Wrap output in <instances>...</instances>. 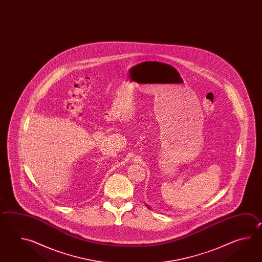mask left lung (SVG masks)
I'll return each instance as SVG.
<instances>
[{
    "mask_svg": "<svg viewBox=\"0 0 262 262\" xmlns=\"http://www.w3.org/2000/svg\"><path fill=\"white\" fill-rule=\"evenodd\" d=\"M146 207H147V208H148V209H149V210H150V207L148 206V205H146Z\"/></svg>",
    "mask_w": 262,
    "mask_h": 262,
    "instance_id": "8db88e82",
    "label": "left lung"
}]
</instances>
